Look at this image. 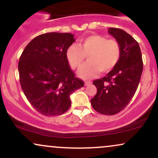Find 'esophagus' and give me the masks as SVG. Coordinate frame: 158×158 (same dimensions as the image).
Instances as JSON below:
<instances>
[{"mask_svg":"<svg viewBox=\"0 0 158 158\" xmlns=\"http://www.w3.org/2000/svg\"><path fill=\"white\" fill-rule=\"evenodd\" d=\"M91 81H85V85H90L91 84Z\"/></svg>","mask_w":158,"mask_h":158,"instance_id":"esophagus-1","label":"esophagus"}]
</instances>
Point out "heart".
Returning <instances> with one entry per match:
<instances>
[{"label": "heart", "instance_id": "heart-1", "mask_svg": "<svg viewBox=\"0 0 158 158\" xmlns=\"http://www.w3.org/2000/svg\"><path fill=\"white\" fill-rule=\"evenodd\" d=\"M88 56L89 62L78 71L81 79H91L99 73H106L117 66L122 56L121 45L117 40L108 39L101 35H91L80 41L79 47L70 45L67 49L66 58L70 67L77 69Z\"/></svg>", "mask_w": 158, "mask_h": 158}]
</instances>
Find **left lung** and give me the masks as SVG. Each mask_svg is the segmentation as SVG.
<instances>
[{"instance_id": "1", "label": "left lung", "mask_w": 158, "mask_h": 158, "mask_svg": "<svg viewBox=\"0 0 158 158\" xmlns=\"http://www.w3.org/2000/svg\"><path fill=\"white\" fill-rule=\"evenodd\" d=\"M108 32L120 44L122 56L117 66L106 77L93 81L97 92L90 103L99 113L114 115L124 109L135 95L143 63L138 43L131 35L114 27H110Z\"/></svg>"}]
</instances>
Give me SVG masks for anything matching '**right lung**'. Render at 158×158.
<instances>
[{
  "label": "right lung",
  "mask_w": 158,
  "mask_h": 158,
  "mask_svg": "<svg viewBox=\"0 0 158 158\" xmlns=\"http://www.w3.org/2000/svg\"><path fill=\"white\" fill-rule=\"evenodd\" d=\"M73 34L48 32L27 45L19 61V81L27 100L48 117L65 113L71 106L70 95L84 86L76 77L66 58L75 41Z\"/></svg>",
  "instance_id": "obj_1"
}]
</instances>
